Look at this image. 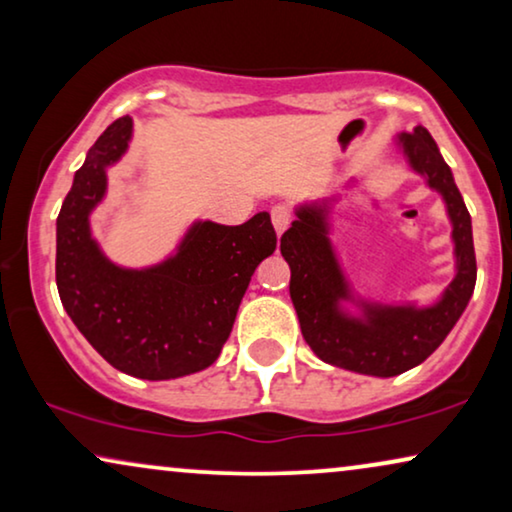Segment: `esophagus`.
<instances>
[{"label": "esophagus", "instance_id": "esophagus-1", "mask_svg": "<svg viewBox=\"0 0 512 512\" xmlns=\"http://www.w3.org/2000/svg\"><path fill=\"white\" fill-rule=\"evenodd\" d=\"M270 219H272V226L277 230V235H282L284 230L291 226V209L286 205H275L270 209Z\"/></svg>", "mask_w": 512, "mask_h": 512}]
</instances>
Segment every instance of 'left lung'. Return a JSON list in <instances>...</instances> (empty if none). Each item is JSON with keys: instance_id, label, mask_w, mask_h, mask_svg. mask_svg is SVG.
<instances>
[{"instance_id": "8db88e82", "label": "left lung", "mask_w": 512, "mask_h": 512, "mask_svg": "<svg viewBox=\"0 0 512 512\" xmlns=\"http://www.w3.org/2000/svg\"><path fill=\"white\" fill-rule=\"evenodd\" d=\"M412 170L426 174L431 188L445 198L452 219L457 277L433 307L363 305V319L347 317L340 300L349 298L345 277L326 237V207L298 209V221L282 235L279 251L291 268V300L300 331L321 361L354 373L394 377L415 368L436 352L473 296L475 265L471 214L452 172L426 128L398 137Z\"/></svg>"}]
</instances>
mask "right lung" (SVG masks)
<instances>
[{
	"instance_id": "right-lung-1",
	"label": "right lung",
	"mask_w": 512,
	"mask_h": 512,
	"mask_svg": "<svg viewBox=\"0 0 512 512\" xmlns=\"http://www.w3.org/2000/svg\"><path fill=\"white\" fill-rule=\"evenodd\" d=\"M123 116L90 146L58 214L55 282L76 328L111 366L142 380H174L212 366L233 331L251 275L277 247L270 214L242 226L202 221L177 256L146 270L109 263L88 216L107 191V165L128 149Z\"/></svg>"
}]
</instances>
